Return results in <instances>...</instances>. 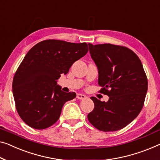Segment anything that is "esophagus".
Instances as JSON below:
<instances>
[{"instance_id":"34e87169","label":"esophagus","mask_w":160,"mask_h":160,"mask_svg":"<svg viewBox=\"0 0 160 160\" xmlns=\"http://www.w3.org/2000/svg\"><path fill=\"white\" fill-rule=\"evenodd\" d=\"M76 98H77L78 99H79V100H82V99H85V98H86V96H85V95H83V94H80V93H78L77 94V96H76Z\"/></svg>"}]
</instances>
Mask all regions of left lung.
Segmentation results:
<instances>
[{"mask_svg": "<svg viewBox=\"0 0 160 160\" xmlns=\"http://www.w3.org/2000/svg\"><path fill=\"white\" fill-rule=\"evenodd\" d=\"M90 56L98 69L100 92L109 100L91 97L94 109L88 121L102 132H115L137 118L144 106L148 81L142 62L132 50L111 44H88Z\"/></svg>", "mask_w": 160, "mask_h": 160, "instance_id": "8db88e82", "label": "left lung"}]
</instances>
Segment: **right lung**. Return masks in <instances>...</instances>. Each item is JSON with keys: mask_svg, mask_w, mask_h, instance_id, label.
Returning <instances> with one entry per match:
<instances>
[{"mask_svg": "<svg viewBox=\"0 0 160 160\" xmlns=\"http://www.w3.org/2000/svg\"><path fill=\"white\" fill-rule=\"evenodd\" d=\"M88 52L87 43L57 39L40 42L28 52L12 84L16 110L28 126L44 129L57 122L64 104L76 97L61 90L57 80Z\"/></svg>", "mask_w": 160, "mask_h": 160, "instance_id": "add662e5", "label": "right lung"}]
</instances>
